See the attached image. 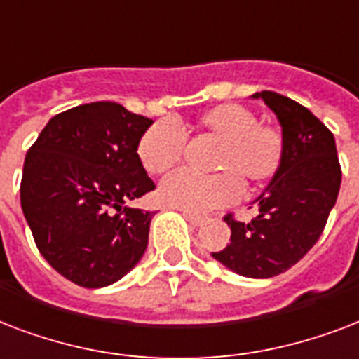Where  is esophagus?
<instances>
[{
  "label": "esophagus",
  "instance_id": "1",
  "mask_svg": "<svg viewBox=\"0 0 359 359\" xmlns=\"http://www.w3.org/2000/svg\"><path fill=\"white\" fill-rule=\"evenodd\" d=\"M183 217L187 219L189 223L193 224V226H200V224L205 221L204 215H196V213H189V211H183Z\"/></svg>",
  "mask_w": 359,
  "mask_h": 359
}]
</instances>
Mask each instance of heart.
I'll use <instances>...</instances> for the list:
<instances>
[{"instance_id": "heart-1", "label": "heart", "mask_w": 359, "mask_h": 359, "mask_svg": "<svg viewBox=\"0 0 359 359\" xmlns=\"http://www.w3.org/2000/svg\"><path fill=\"white\" fill-rule=\"evenodd\" d=\"M200 135L217 142L211 157L210 176L174 172L159 185V200L165 205L189 213H204L234 202L247 187H262L283 168L286 142L283 130L262 125L252 110L236 102H223L205 110L194 123ZM185 135L180 125L161 119L138 140V159L149 174H165L182 161Z\"/></svg>"}]
</instances>
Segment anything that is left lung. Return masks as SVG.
I'll list each match as a JSON object with an SVG mask.
<instances>
[{
    "label": "left lung",
    "mask_w": 359,
    "mask_h": 359,
    "mask_svg": "<svg viewBox=\"0 0 359 359\" xmlns=\"http://www.w3.org/2000/svg\"><path fill=\"white\" fill-rule=\"evenodd\" d=\"M251 97L262 99L279 119L286 157L255 200L258 215L251 223L224 217L230 243L211 257L238 275L269 279L299 262L320 238L337 200L341 166L332 130L311 110L275 91Z\"/></svg>",
    "instance_id": "obj_1"
}]
</instances>
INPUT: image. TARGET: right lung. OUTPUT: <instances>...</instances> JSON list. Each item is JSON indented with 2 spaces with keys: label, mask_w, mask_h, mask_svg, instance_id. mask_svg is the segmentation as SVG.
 I'll return each mask as SVG.
<instances>
[{
  "label": "right lung",
  "mask_w": 359,
  "mask_h": 359,
  "mask_svg": "<svg viewBox=\"0 0 359 359\" xmlns=\"http://www.w3.org/2000/svg\"><path fill=\"white\" fill-rule=\"evenodd\" d=\"M154 123L118 102L57 114L24 161L20 202L46 262L84 288L114 285L148 247L154 213L125 202L154 191L138 140Z\"/></svg>",
  "instance_id": "obj_1"
}]
</instances>
